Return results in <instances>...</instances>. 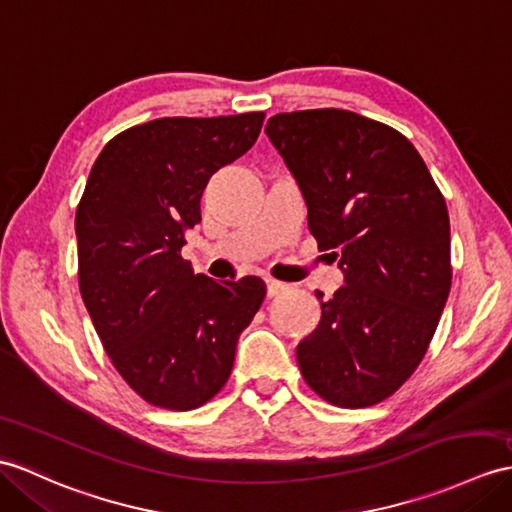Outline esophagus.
Returning <instances> with one entry per match:
<instances>
[{"label":"esophagus","instance_id":"obj_1","mask_svg":"<svg viewBox=\"0 0 512 512\" xmlns=\"http://www.w3.org/2000/svg\"><path fill=\"white\" fill-rule=\"evenodd\" d=\"M266 290H268V296L272 299V296H279L281 292L288 290V283L277 281V279H268L266 281Z\"/></svg>","mask_w":512,"mask_h":512}]
</instances>
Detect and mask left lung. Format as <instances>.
I'll use <instances>...</instances> for the list:
<instances>
[{
	"instance_id": "1",
	"label": "left lung",
	"mask_w": 512,
	"mask_h": 512,
	"mask_svg": "<svg viewBox=\"0 0 512 512\" xmlns=\"http://www.w3.org/2000/svg\"><path fill=\"white\" fill-rule=\"evenodd\" d=\"M266 135L344 285L296 347L316 395L340 408L390 397L417 371L451 288L449 213L425 161L382 122L342 109L270 117Z\"/></svg>"
}]
</instances>
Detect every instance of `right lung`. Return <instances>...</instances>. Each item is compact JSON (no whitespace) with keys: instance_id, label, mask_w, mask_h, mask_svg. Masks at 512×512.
<instances>
[{"instance_id":"obj_1","label":"right lung","mask_w":512,"mask_h":512,"mask_svg":"<svg viewBox=\"0 0 512 512\" xmlns=\"http://www.w3.org/2000/svg\"><path fill=\"white\" fill-rule=\"evenodd\" d=\"M264 113L161 117L104 146L76 211L80 294L106 353L152 406L194 410L231 375L266 283H218L181 257L209 178L240 159Z\"/></svg>"}]
</instances>
